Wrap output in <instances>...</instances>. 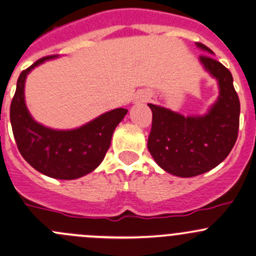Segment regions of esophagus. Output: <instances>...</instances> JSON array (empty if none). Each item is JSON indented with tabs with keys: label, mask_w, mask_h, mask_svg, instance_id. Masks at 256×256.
I'll use <instances>...</instances> for the list:
<instances>
[{
	"label": "esophagus",
	"mask_w": 256,
	"mask_h": 256,
	"mask_svg": "<svg viewBox=\"0 0 256 256\" xmlns=\"http://www.w3.org/2000/svg\"><path fill=\"white\" fill-rule=\"evenodd\" d=\"M149 98H150V94H148V92H144V94H142L140 97H139V101H140V102H146Z\"/></svg>",
	"instance_id": "34e87169"
}]
</instances>
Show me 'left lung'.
Masks as SVG:
<instances>
[{
	"mask_svg": "<svg viewBox=\"0 0 256 256\" xmlns=\"http://www.w3.org/2000/svg\"><path fill=\"white\" fill-rule=\"evenodd\" d=\"M207 54L213 52L202 43ZM200 62L218 81L220 96L204 116H185L148 104L152 112L148 149L168 174L192 178L212 170L228 156L238 138L240 104L230 71L210 55Z\"/></svg>",
	"mask_w": 256,
	"mask_h": 256,
	"instance_id": "obj_1",
	"label": "left lung"
}]
</instances>
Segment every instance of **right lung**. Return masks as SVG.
<instances>
[{"label":"right lung","instance_id":"add662e5","mask_svg":"<svg viewBox=\"0 0 256 256\" xmlns=\"http://www.w3.org/2000/svg\"><path fill=\"white\" fill-rule=\"evenodd\" d=\"M54 58L56 56L42 58L20 72L10 104V124L18 150L30 166L49 178L74 180L88 175L101 164L113 132L128 110H112L70 130H58L36 122L26 106V78L34 68Z\"/></svg>","mask_w":256,"mask_h":256}]
</instances>
